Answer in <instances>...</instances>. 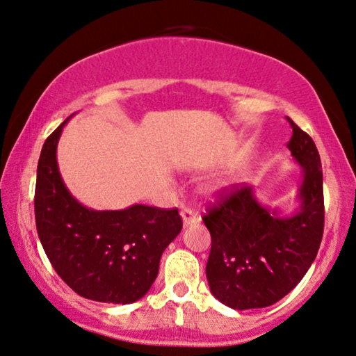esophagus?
<instances>
[{"label":"esophagus","mask_w":356,"mask_h":356,"mask_svg":"<svg viewBox=\"0 0 356 356\" xmlns=\"http://www.w3.org/2000/svg\"><path fill=\"white\" fill-rule=\"evenodd\" d=\"M181 218H183V224H184V227H189V225H192V224H197L200 220V218L197 216V214L192 211V209H189V208H183V211H181Z\"/></svg>","instance_id":"esophagus-1"}]
</instances>
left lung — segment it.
<instances>
[{"mask_svg": "<svg viewBox=\"0 0 356 356\" xmlns=\"http://www.w3.org/2000/svg\"><path fill=\"white\" fill-rule=\"evenodd\" d=\"M287 143L302 168L300 208L289 218L264 207L250 186H233L203 216L211 233L207 279L211 293L232 309L277 302L296 287L316 260L323 236V175L314 140L287 118Z\"/></svg>", "mask_w": 356, "mask_h": 356, "instance_id": "1", "label": "left lung"}]
</instances>
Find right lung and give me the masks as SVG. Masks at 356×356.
Listing matches in <instances>:
<instances>
[{
  "instance_id": "1",
  "label": "right lung",
  "mask_w": 356,
  "mask_h": 356,
  "mask_svg": "<svg viewBox=\"0 0 356 356\" xmlns=\"http://www.w3.org/2000/svg\"><path fill=\"white\" fill-rule=\"evenodd\" d=\"M63 121L47 137L38 162L34 214L51 266L75 293L113 305L147 295L161 255L183 229L178 209L132 205L96 211L72 197L56 162Z\"/></svg>"
}]
</instances>
